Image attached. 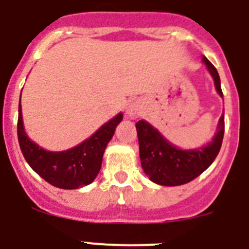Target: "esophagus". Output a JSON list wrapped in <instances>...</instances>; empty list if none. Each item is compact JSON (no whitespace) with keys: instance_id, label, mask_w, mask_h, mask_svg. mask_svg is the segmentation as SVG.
<instances>
[{"instance_id":"esophagus-1","label":"esophagus","mask_w":249,"mask_h":249,"mask_svg":"<svg viewBox=\"0 0 249 249\" xmlns=\"http://www.w3.org/2000/svg\"><path fill=\"white\" fill-rule=\"evenodd\" d=\"M138 114H140V106L136 102L131 103V105L128 106V108H127V116L131 118H135L137 117Z\"/></svg>"}]
</instances>
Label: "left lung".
<instances>
[{
    "label": "left lung",
    "instance_id": "1",
    "mask_svg": "<svg viewBox=\"0 0 249 249\" xmlns=\"http://www.w3.org/2000/svg\"><path fill=\"white\" fill-rule=\"evenodd\" d=\"M203 62L213 77L215 89L223 97L218 72L206 57H203ZM136 128L141 164L149 179L160 186H181L198 177L215 160L223 141L224 116L222 114L219 118L218 128L212 142L190 151H183L169 143L146 121H138Z\"/></svg>",
    "mask_w": 249,
    "mask_h": 249
}]
</instances>
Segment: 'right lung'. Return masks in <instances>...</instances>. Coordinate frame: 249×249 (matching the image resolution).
<instances>
[{
	"mask_svg": "<svg viewBox=\"0 0 249 249\" xmlns=\"http://www.w3.org/2000/svg\"><path fill=\"white\" fill-rule=\"evenodd\" d=\"M21 98L18 105L17 136L22 155L30 167L50 184L62 190H76L87 186L97 177L102 158L123 114L105 123L98 131L78 146L62 152H50L31 141L26 135L22 122Z\"/></svg>",
	"mask_w": 249,
	"mask_h": 249,
	"instance_id": "1",
	"label": "right lung"
}]
</instances>
